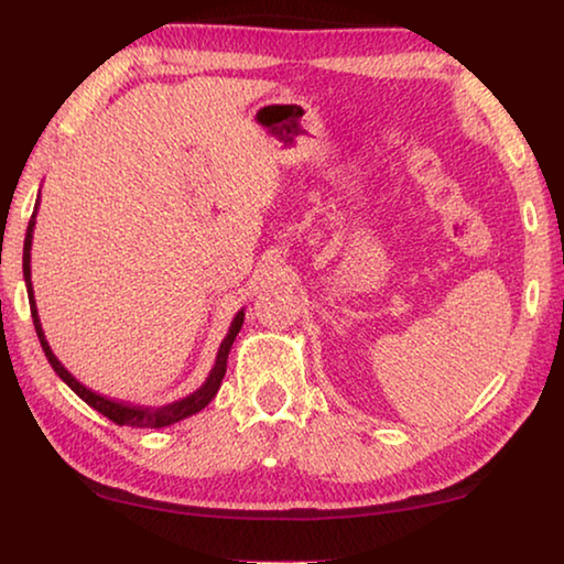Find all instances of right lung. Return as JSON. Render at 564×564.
<instances>
[{
  "label": "right lung",
  "instance_id": "obj_1",
  "mask_svg": "<svg viewBox=\"0 0 564 564\" xmlns=\"http://www.w3.org/2000/svg\"><path fill=\"white\" fill-rule=\"evenodd\" d=\"M37 206H40V198L35 203V214L30 218V226H28V234H24V249H22V274H24V288H28V297H30V313H32V323H35V330H37V338H40V346H43L47 361H51L53 371L58 373V377L68 383V387L76 391V394L84 399L88 406H94L96 412H101L104 417H109L111 422L117 424H127V427H167V424H175L185 417H191V414L200 412L203 406H208L210 399L218 394V389H221V381H224V373H226V361H228V350H231L236 336H239L241 325H243V310L236 313V317L231 321V328H228L226 338L221 340V346H218V354H216V364L214 369H210L208 379L203 381V387H198L193 391V394H187L183 399H177L173 404H165V406H137V404H124V402H117V399H109V397H101L96 394V391L86 389L84 383H80L73 373L65 369V366L55 358L51 343L45 338V330H43V323H40V315H37V305H35V290H32V280H30V251H32V231H35V216H37Z\"/></svg>",
  "mask_w": 564,
  "mask_h": 564
}]
</instances>
